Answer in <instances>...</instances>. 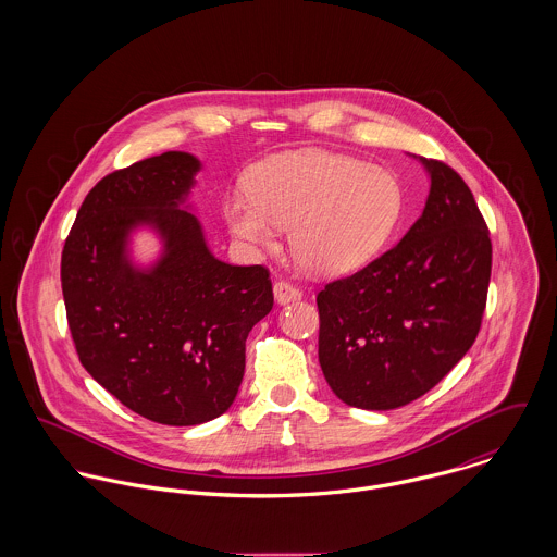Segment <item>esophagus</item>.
<instances>
[{"instance_id": "34e87169", "label": "esophagus", "mask_w": 557, "mask_h": 557, "mask_svg": "<svg viewBox=\"0 0 557 557\" xmlns=\"http://www.w3.org/2000/svg\"><path fill=\"white\" fill-rule=\"evenodd\" d=\"M302 298V292L298 289V287H294V285H289V283H285V281H278V283H274V300H276V305H289V302H298Z\"/></svg>"}]
</instances>
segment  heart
I'll return each mask as SVG.
<instances>
[{"mask_svg":"<svg viewBox=\"0 0 557 557\" xmlns=\"http://www.w3.org/2000/svg\"><path fill=\"white\" fill-rule=\"evenodd\" d=\"M398 180L380 164L305 150L259 164L250 193L225 201L236 238L272 248L292 227L296 259L319 274H341L367 263L391 238L400 216Z\"/></svg>","mask_w":557,"mask_h":557,"instance_id":"1","label":"heart"}]
</instances>
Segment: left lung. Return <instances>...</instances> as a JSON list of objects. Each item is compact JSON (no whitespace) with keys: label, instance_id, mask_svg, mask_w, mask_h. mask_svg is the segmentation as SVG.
Here are the masks:
<instances>
[{"label":"left lung","instance_id":"obj_1","mask_svg":"<svg viewBox=\"0 0 557 557\" xmlns=\"http://www.w3.org/2000/svg\"><path fill=\"white\" fill-rule=\"evenodd\" d=\"M420 219L395 248L318 296L319 364L332 393L360 409L403 407L476 341L491 278V239L461 175L440 160Z\"/></svg>","mask_w":557,"mask_h":557}]
</instances>
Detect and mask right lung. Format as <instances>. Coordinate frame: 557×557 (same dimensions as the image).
Instances as JSON below:
<instances>
[{
    "mask_svg": "<svg viewBox=\"0 0 557 557\" xmlns=\"http://www.w3.org/2000/svg\"><path fill=\"white\" fill-rule=\"evenodd\" d=\"M164 152L102 177L62 252L69 327L85 371L135 413L169 426L225 413L244 377L246 336L272 311L261 265L216 259L188 201L201 171ZM139 231L160 239L134 259Z\"/></svg>",
    "mask_w": 557,
    "mask_h": 557,
    "instance_id": "add662e5",
    "label": "right lung"
}]
</instances>
